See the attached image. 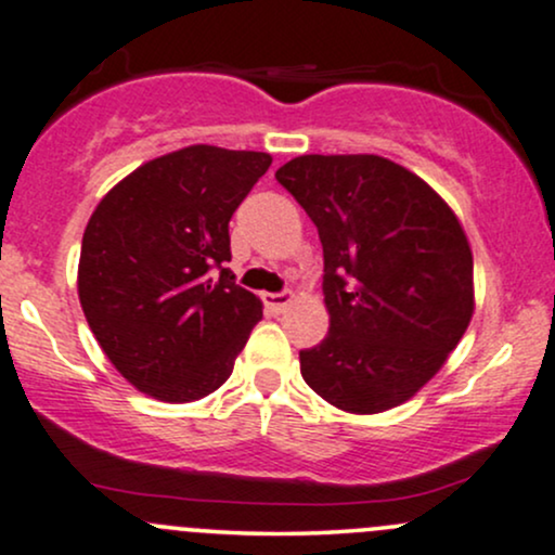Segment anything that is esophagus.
Here are the masks:
<instances>
[{
  "label": "esophagus",
  "instance_id": "esophagus-1",
  "mask_svg": "<svg viewBox=\"0 0 555 555\" xmlns=\"http://www.w3.org/2000/svg\"><path fill=\"white\" fill-rule=\"evenodd\" d=\"M289 302H292V292H266V295H263L266 310H269V313H273V315L284 313V310L289 308Z\"/></svg>",
  "mask_w": 555,
  "mask_h": 555
}]
</instances>
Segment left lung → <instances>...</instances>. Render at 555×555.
I'll return each instance as SVG.
<instances>
[{
  "label": "left lung",
  "instance_id": "obj_1",
  "mask_svg": "<svg viewBox=\"0 0 555 555\" xmlns=\"http://www.w3.org/2000/svg\"><path fill=\"white\" fill-rule=\"evenodd\" d=\"M276 180L323 245L331 326L299 352L305 384L352 415L404 404L473 321V250L460 219L428 182L384 156H297Z\"/></svg>",
  "mask_w": 555,
  "mask_h": 555
}]
</instances>
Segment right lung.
Here are the masks:
<instances>
[{
  "mask_svg": "<svg viewBox=\"0 0 555 555\" xmlns=\"http://www.w3.org/2000/svg\"><path fill=\"white\" fill-rule=\"evenodd\" d=\"M271 167L260 151L188 145L101 197L78 297L95 341L138 391L184 404L232 375L263 302L224 269L229 219Z\"/></svg>",
  "mask_w": 555,
  "mask_h": 555,
  "instance_id": "add662e5",
  "label": "right lung"
}]
</instances>
